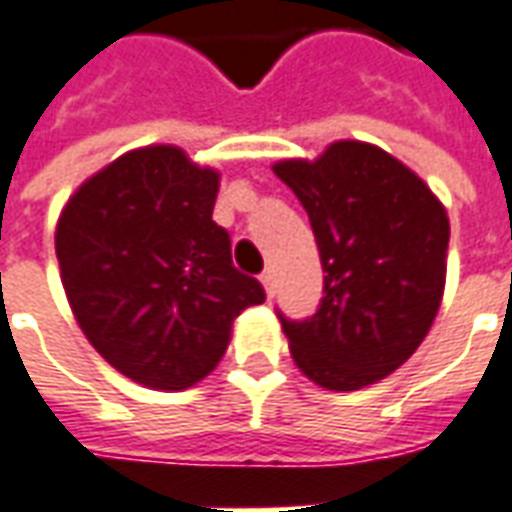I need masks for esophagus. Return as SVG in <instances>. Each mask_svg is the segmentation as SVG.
Here are the masks:
<instances>
[{
  "instance_id": "34e87169",
  "label": "esophagus",
  "mask_w": 512,
  "mask_h": 512,
  "mask_svg": "<svg viewBox=\"0 0 512 512\" xmlns=\"http://www.w3.org/2000/svg\"><path fill=\"white\" fill-rule=\"evenodd\" d=\"M260 282H263V288H266V296L271 299V296H274V288H277V277H274V271H263V274H260Z\"/></svg>"
}]
</instances>
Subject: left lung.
Here are the masks:
<instances>
[{
    "mask_svg": "<svg viewBox=\"0 0 512 512\" xmlns=\"http://www.w3.org/2000/svg\"><path fill=\"white\" fill-rule=\"evenodd\" d=\"M274 172L310 216L326 274L312 318L279 315L290 356L334 392L376 384L417 351L439 312L447 211L406 164L356 139L315 161H279Z\"/></svg>",
    "mask_w": 512,
    "mask_h": 512,
    "instance_id": "8db88e82",
    "label": "left lung"
}]
</instances>
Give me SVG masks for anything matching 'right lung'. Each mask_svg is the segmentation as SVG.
I'll list each match as a JSON object with an SVG mask.
<instances>
[{"label":"right lung","instance_id":"add662e5","mask_svg":"<svg viewBox=\"0 0 512 512\" xmlns=\"http://www.w3.org/2000/svg\"><path fill=\"white\" fill-rule=\"evenodd\" d=\"M216 191V169L150 145L95 172L62 208L54 246L73 315L136 384L175 392L202 381L235 318L266 301L211 219Z\"/></svg>","mask_w":512,"mask_h":512}]
</instances>
